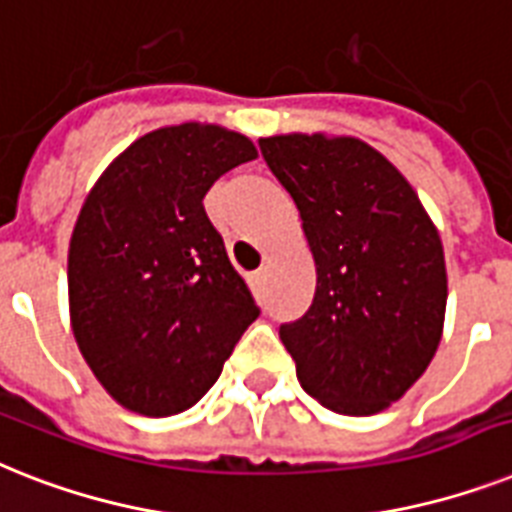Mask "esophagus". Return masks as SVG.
<instances>
[{"label": "esophagus", "instance_id": "obj_1", "mask_svg": "<svg viewBox=\"0 0 512 512\" xmlns=\"http://www.w3.org/2000/svg\"><path fill=\"white\" fill-rule=\"evenodd\" d=\"M265 278H268V270L260 268V270H255L252 276H249V281H252V284H255V286H263Z\"/></svg>", "mask_w": 512, "mask_h": 512}]
</instances>
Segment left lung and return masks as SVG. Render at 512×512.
<instances>
[{
    "label": "left lung",
    "mask_w": 512,
    "mask_h": 512,
    "mask_svg": "<svg viewBox=\"0 0 512 512\" xmlns=\"http://www.w3.org/2000/svg\"><path fill=\"white\" fill-rule=\"evenodd\" d=\"M302 218L313 305L281 326L302 389L342 415L397 402L442 342L447 268L434 220L407 178L355 136L260 139Z\"/></svg>",
    "instance_id": "1"
}]
</instances>
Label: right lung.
Returning <instances> with one entry per match:
<instances>
[{"mask_svg":"<svg viewBox=\"0 0 512 512\" xmlns=\"http://www.w3.org/2000/svg\"><path fill=\"white\" fill-rule=\"evenodd\" d=\"M255 144L215 123L149 131L86 194L68 249L70 328L112 400L176 415L218 381L257 310L202 199Z\"/></svg>","mask_w":512,"mask_h":512,"instance_id":"right-lung-1","label":"right lung"}]
</instances>
